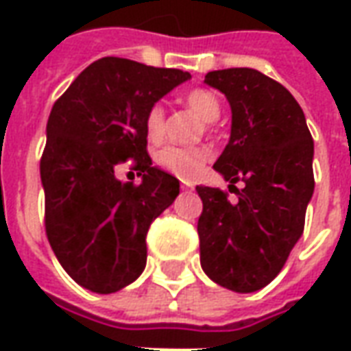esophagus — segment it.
<instances>
[{"mask_svg": "<svg viewBox=\"0 0 351 351\" xmlns=\"http://www.w3.org/2000/svg\"><path fill=\"white\" fill-rule=\"evenodd\" d=\"M191 188H193L191 182H182V190H191Z\"/></svg>", "mask_w": 351, "mask_h": 351, "instance_id": "34e87169", "label": "esophagus"}]
</instances>
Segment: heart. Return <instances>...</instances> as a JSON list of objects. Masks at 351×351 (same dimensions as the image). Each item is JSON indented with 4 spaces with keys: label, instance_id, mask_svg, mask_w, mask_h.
Segmentation results:
<instances>
[{
    "label": "heart",
    "instance_id": "obj_1",
    "mask_svg": "<svg viewBox=\"0 0 351 351\" xmlns=\"http://www.w3.org/2000/svg\"><path fill=\"white\" fill-rule=\"evenodd\" d=\"M186 107L190 108L191 112L205 120V122H214L218 120L221 112L220 99L208 90H191L186 97H184ZM146 135L150 141H160L165 131V110L160 103H156L148 108L145 118ZM210 160V150L205 146H193V148H182V146H163L161 150L156 152V163L161 169H165L171 175L184 178V180H191L203 171L206 161Z\"/></svg>",
    "mask_w": 351,
    "mask_h": 351
}]
</instances>
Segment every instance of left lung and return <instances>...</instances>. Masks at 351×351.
Instances as JSON below:
<instances>
[{"instance_id":"1","label":"left lung","mask_w":351,"mask_h":351,"mask_svg":"<svg viewBox=\"0 0 351 351\" xmlns=\"http://www.w3.org/2000/svg\"><path fill=\"white\" fill-rule=\"evenodd\" d=\"M231 107V137L214 169L234 188L197 186L203 201L197 233L201 267L237 293L258 291L276 278L304 229L314 193V141L304 112L276 80L248 67L206 73Z\"/></svg>"}]
</instances>
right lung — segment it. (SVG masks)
Instances as JSON below:
<instances>
[{"mask_svg":"<svg viewBox=\"0 0 351 351\" xmlns=\"http://www.w3.org/2000/svg\"><path fill=\"white\" fill-rule=\"evenodd\" d=\"M191 79L125 58L88 65L50 110L41 158L47 237L65 272L93 293H114L146 267L148 228L180 191L146 152L148 108ZM133 159L141 184L114 169Z\"/></svg>","mask_w":351,"mask_h":351,"instance_id":"add662e5","label":"right lung"}]
</instances>
